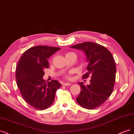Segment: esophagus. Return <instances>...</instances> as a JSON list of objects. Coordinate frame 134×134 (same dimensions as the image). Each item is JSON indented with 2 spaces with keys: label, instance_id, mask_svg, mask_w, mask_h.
<instances>
[{
  "label": "esophagus",
  "instance_id": "obj_1",
  "mask_svg": "<svg viewBox=\"0 0 134 134\" xmlns=\"http://www.w3.org/2000/svg\"><path fill=\"white\" fill-rule=\"evenodd\" d=\"M71 84L70 83H64L63 84V86H71Z\"/></svg>",
  "mask_w": 134,
  "mask_h": 134
}]
</instances>
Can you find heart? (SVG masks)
<instances>
[{"mask_svg": "<svg viewBox=\"0 0 134 134\" xmlns=\"http://www.w3.org/2000/svg\"><path fill=\"white\" fill-rule=\"evenodd\" d=\"M72 53H72V52H68V53H67V54H66V55H68V54H72ZM72 72H70V73H68V74H67V75H66L65 76H64V78L65 79H67V80H70L71 79V75L72 74Z\"/></svg>", "mask_w": 134, "mask_h": 134, "instance_id": "b5f03b06", "label": "heart"}]
</instances>
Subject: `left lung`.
Returning a JSON list of instances; mask_svg holds the SVG:
<instances>
[{
    "mask_svg": "<svg viewBox=\"0 0 134 134\" xmlns=\"http://www.w3.org/2000/svg\"><path fill=\"white\" fill-rule=\"evenodd\" d=\"M71 47L85 52L88 64L82 79L91 78L89 85L79 83L81 92L76 101L85 109H94L101 106L113 92L116 71L114 58L105 47L96 43L86 42Z\"/></svg>",
    "mask_w": 134,
    "mask_h": 134,
    "instance_id": "8db88e82",
    "label": "left lung"
}]
</instances>
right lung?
Returning <instances> with one entry per match:
<instances>
[{"label":"right lung","mask_w":134,"mask_h":134,"mask_svg":"<svg viewBox=\"0 0 134 134\" xmlns=\"http://www.w3.org/2000/svg\"><path fill=\"white\" fill-rule=\"evenodd\" d=\"M60 48L38 46L21 55L16 64V85L24 100L36 109L43 110L53 104L55 92L61 85L57 80L45 82L44 70L49 68L48 58Z\"/></svg>","instance_id":"1"}]
</instances>
